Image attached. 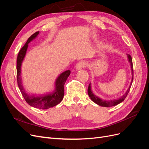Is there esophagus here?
Segmentation results:
<instances>
[{"mask_svg":"<svg viewBox=\"0 0 149 149\" xmlns=\"http://www.w3.org/2000/svg\"><path fill=\"white\" fill-rule=\"evenodd\" d=\"M86 66V63L84 61H79L77 63V64L76 65V68L77 70H81L84 68V67Z\"/></svg>","mask_w":149,"mask_h":149,"instance_id":"esophagus-1","label":"esophagus"}]
</instances>
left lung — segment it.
Wrapping results in <instances>:
<instances>
[{
  "mask_svg": "<svg viewBox=\"0 0 149 149\" xmlns=\"http://www.w3.org/2000/svg\"><path fill=\"white\" fill-rule=\"evenodd\" d=\"M127 57L129 59V61L130 63V66H131V70H132V81L130 83V84L129 86V88H128L127 91H126V93L124 94L123 96H121L119 99H118V100H110V101H105L101 100V99L99 98L96 96L94 95V94L92 93L91 91V84H89V86L88 88V93L89 97L91 98V100L94 102H95L99 106H101L102 107H112V106H114L119 104V103L123 102L125 97H127V94L130 91V87H131V85L133 81V79H134V70H133V65H132V57L130 55H127Z\"/></svg>",
  "mask_w": 149,
  "mask_h": 149,
  "instance_id": "1",
  "label": "left lung"
}]
</instances>
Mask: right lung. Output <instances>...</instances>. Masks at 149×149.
Here are the masks:
<instances>
[{
	"mask_svg": "<svg viewBox=\"0 0 149 149\" xmlns=\"http://www.w3.org/2000/svg\"><path fill=\"white\" fill-rule=\"evenodd\" d=\"M38 33L39 31H37L32 35H31L27 40V42L24 45V46L21 48L19 54H18L17 58V80L20 91L25 99V101L30 106L33 107L42 109H46L49 107L56 106L62 101L64 96V85L68 77L70 74L71 71L70 70H67L58 76L56 80L55 91H53V93L51 94L41 96H35L33 95L30 96L25 93L23 86H22L20 78L21 65L22 61L24 60V58L25 56L29 43L37 37Z\"/></svg>",
	"mask_w": 149,
	"mask_h": 149,
	"instance_id": "right-lung-1",
	"label": "right lung"
}]
</instances>
